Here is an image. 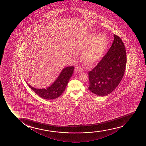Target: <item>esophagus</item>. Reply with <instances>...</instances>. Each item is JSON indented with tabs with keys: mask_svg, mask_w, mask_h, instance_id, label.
Instances as JSON below:
<instances>
[{
	"mask_svg": "<svg viewBox=\"0 0 146 146\" xmlns=\"http://www.w3.org/2000/svg\"><path fill=\"white\" fill-rule=\"evenodd\" d=\"M75 71L76 73H78L82 72V68H81L80 67H76L75 68Z\"/></svg>",
	"mask_w": 146,
	"mask_h": 146,
	"instance_id": "1",
	"label": "esophagus"
}]
</instances>
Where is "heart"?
<instances>
[{
    "instance_id": "b5f03b06",
    "label": "heart",
    "mask_w": 146,
    "mask_h": 146,
    "mask_svg": "<svg viewBox=\"0 0 146 146\" xmlns=\"http://www.w3.org/2000/svg\"><path fill=\"white\" fill-rule=\"evenodd\" d=\"M108 39L104 34H91L79 43L78 49L82 50L81 60L84 64L92 66L101 58L107 47Z\"/></svg>"
}]
</instances>
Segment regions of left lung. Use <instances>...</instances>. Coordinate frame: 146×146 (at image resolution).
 Here are the masks:
<instances>
[{"mask_svg": "<svg viewBox=\"0 0 146 146\" xmlns=\"http://www.w3.org/2000/svg\"><path fill=\"white\" fill-rule=\"evenodd\" d=\"M114 38L108 52L88 73V89L97 96H106L113 92L124 76L127 63L126 49L120 37L114 34Z\"/></svg>", "mask_w": 146, "mask_h": 146, "instance_id": "8db88e82", "label": "left lung"}]
</instances>
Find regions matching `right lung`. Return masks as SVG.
<instances>
[{
  "label": "right lung",
  "instance_id": "add662e5",
  "mask_svg": "<svg viewBox=\"0 0 146 146\" xmlns=\"http://www.w3.org/2000/svg\"><path fill=\"white\" fill-rule=\"evenodd\" d=\"M74 68L72 66L64 68L53 83L46 88L37 89L27 83L29 87L40 97L47 100H53L61 96L65 90L69 79L73 73Z\"/></svg>",
  "mask_w": 146,
  "mask_h": 146
}]
</instances>
